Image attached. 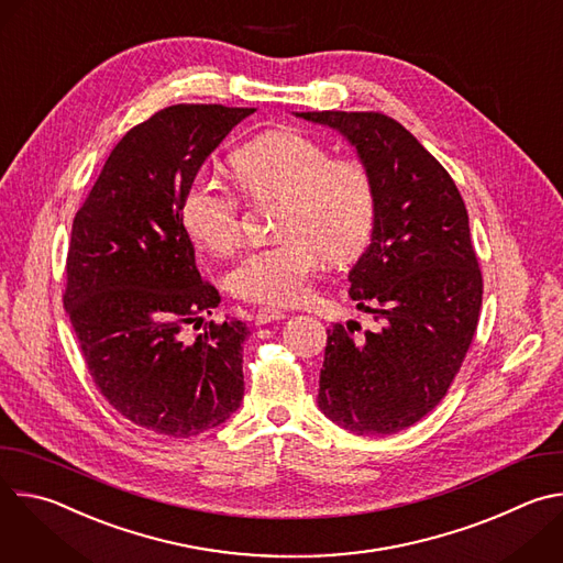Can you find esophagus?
<instances>
[{
	"label": "esophagus",
	"mask_w": 563,
	"mask_h": 563,
	"mask_svg": "<svg viewBox=\"0 0 563 563\" xmlns=\"http://www.w3.org/2000/svg\"><path fill=\"white\" fill-rule=\"evenodd\" d=\"M287 313L280 311V309H274V307H261L256 311V325H267V323H274V320H283Z\"/></svg>",
	"instance_id": "obj_1"
}]
</instances>
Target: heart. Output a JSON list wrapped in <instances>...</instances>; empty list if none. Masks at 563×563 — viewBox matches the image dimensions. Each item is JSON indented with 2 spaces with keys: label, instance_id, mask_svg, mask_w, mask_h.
Returning <instances> with one entry per match:
<instances>
[{
  "label": "heart",
  "instance_id": "b5f03b06",
  "mask_svg": "<svg viewBox=\"0 0 563 563\" xmlns=\"http://www.w3.org/2000/svg\"><path fill=\"white\" fill-rule=\"evenodd\" d=\"M229 169L252 200H278L276 245L254 250L227 274L233 296L263 305H294L309 291L323 256L334 265L358 258L374 231L376 191L358 157L332 151L291 129L267 131L231 153ZM180 220L194 243L231 254L240 243V202L211 178L189 183Z\"/></svg>",
  "mask_w": 563,
  "mask_h": 563
}]
</instances>
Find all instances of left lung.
Segmentation results:
<instances>
[{
	"label": "left lung",
	"mask_w": 563,
	"mask_h": 563,
	"mask_svg": "<svg viewBox=\"0 0 563 563\" xmlns=\"http://www.w3.org/2000/svg\"><path fill=\"white\" fill-rule=\"evenodd\" d=\"M336 129L369 169L372 243L352 267L350 296L380 328L328 330L318 408L354 434H394L448 394L474 339L484 278L463 198L439 159L396 120L374 111H307Z\"/></svg>",
	"instance_id": "left-lung-1"
}]
</instances>
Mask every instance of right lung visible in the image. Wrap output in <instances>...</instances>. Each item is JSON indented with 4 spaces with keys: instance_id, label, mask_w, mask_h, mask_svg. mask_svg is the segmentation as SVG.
Segmentation results:
<instances>
[{
    "instance_id": "add662e5",
    "label": "right lung",
    "mask_w": 563,
    "mask_h": 563,
    "mask_svg": "<svg viewBox=\"0 0 563 563\" xmlns=\"http://www.w3.org/2000/svg\"><path fill=\"white\" fill-rule=\"evenodd\" d=\"M256 109L174 104L111 151L73 220L64 309L93 383L131 423L189 439L224 423L245 394L243 320L213 323L220 302L196 267L180 202L205 159Z\"/></svg>"
}]
</instances>
